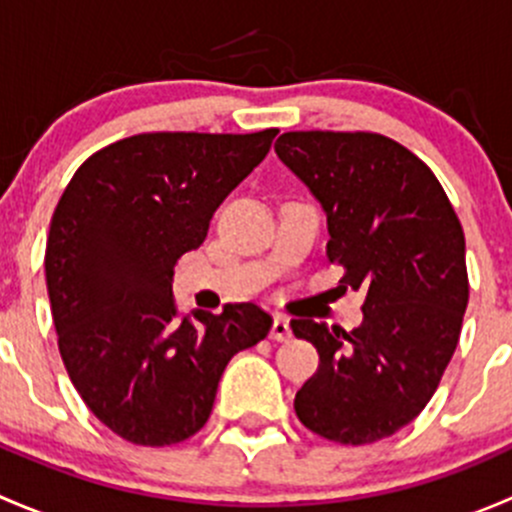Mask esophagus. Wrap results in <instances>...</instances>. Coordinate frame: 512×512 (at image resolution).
I'll list each match as a JSON object with an SVG mask.
<instances>
[{
	"instance_id": "esophagus-1",
	"label": "esophagus",
	"mask_w": 512,
	"mask_h": 512,
	"mask_svg": "<svg viewBox=\"0 0 512 512\" xmlns=\"http://www.w3.org/2000/svg\"><path fill=\"white\" fill-rule=\"evenodd\" d=\"M270 337L275 339V342H289V339H292V327H289V319L287 317L277 314L275 322H272Z\"/></svg>"
}]
</instances>
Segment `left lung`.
I'll list each match as a JSON object with an SVG mask.
<instances>
[{"label": "left lung", "mask_w": 512, "mask_h": 512, "mask_svg": "<svg viewBox=\"0 0 512 512\" xmlns=\"http://www.w3.org/2000/svg\"><path fill=\"white\" fill-rule=\"evenodd\" d=\"M275 151L322 205L344 289L366 294L352 332L292 319L294 337L319 354L294 411L329 441H381L421 414L456 352L468 304L463 227L431 168L379 133L289 131Z\"/></svg>", "instance_id": "left-lung-1"}]
</instances>
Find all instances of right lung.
Returning <instances> with one entry per match:
<instances>
[{
  "label": "right lung",
  "instance_id": "obj_1",
  "mask_svg": "<svg viewBox=\"0 0 512 512\" xmlns=\"http://www.w3.org/2000/svg\"><path fill=\"white\" fill-rule=\"evenodd\" d=\"M275 136L138 133L86 160L56 205L44 270L61 359L84 404L126 441L198 433L227 361L270 332L252 302L180 319L170 285Z\"/></svg>",
  "mask_w": 512,
  "mask_h": 512
}]
</instances>
